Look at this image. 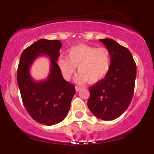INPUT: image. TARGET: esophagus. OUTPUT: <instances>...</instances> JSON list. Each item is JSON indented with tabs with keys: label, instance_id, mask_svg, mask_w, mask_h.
I'll use <instances>...</instances> for the list:
<instances>
[{
	"label": "esophagus",
	"instance_id": "1",
	"mask_svg": "<svg viewBox=\"0 0 154 154\" xmlns=\"http://www.w3.org/2000/svg\"><path fill=\"white\" fill-rule=\"evenodd\" d=\"M75 89H76V91H77V92H79V91H80L81 89H82V88L79 87V86H76V87H75Z\"/></svg>",
	"mask_w": 154,
	"mask_h": 154
}]
</instances>
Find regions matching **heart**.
I'll return each instance as SVG.
<instances>
[{
    "instance_id": "heart-1",
    "label": "heart",
    "mask_w": 154,
    "mask_h": 154,
    "mask_svg": "<svg viewBox=\"0 0 154 154\" xmlns=\"http://www.w3.org/2000/svg\"><path fill=\"white\" fill-rule=\"evenodd\" d=\"M111 56L103 47L95 48L84 44L72 47L68 51V57L61 56L58 65L64 78L69 80L78 66V83H95L103 79L111 68Z\"/></svg>"
}]
</instances>
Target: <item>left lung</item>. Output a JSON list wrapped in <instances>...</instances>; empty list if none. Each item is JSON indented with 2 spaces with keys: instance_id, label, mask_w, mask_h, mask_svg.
<instances>
[{
  "instance_id": "obj_1",
  "label": "left lung",
  "mask_w": 154,
  "mask_h": 154,
  "mask_svg": "<svg viewBox=\"0 0 154 154\" xmlns=\"http://www.w3.org/2000/svg\"><path fill=\"white\" fill-rule=\"evenodd\" d=\"M111 56L109 72L89 88L88 106L98 119H115L127 110L135 89L136 63L127 48L110 38L99 40Z\"/></svg>"
}]
</instances>
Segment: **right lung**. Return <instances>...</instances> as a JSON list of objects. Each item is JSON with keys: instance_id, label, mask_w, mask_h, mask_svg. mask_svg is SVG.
<instances>
[{"instance_id": "add662e5", "label": "right lung", "mask_w": 154, "mask_h": 154, "mask_svg": "<svg viewBox=\"0 0 154 154\" xmlns=\"http://www.w3.org/2000/svg\"><path fill=\"white\" fill-rule=\"evenodd\" d=\"M61 45L58 40H38L23 51L17 70V82L26 111L37 122L48 126L64 119L75 94V86L63 79L57 63ZM43 54L50 59V72L46 80L35 81L29 69Z\"/></svg>"}]
</instances>
